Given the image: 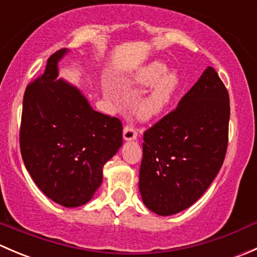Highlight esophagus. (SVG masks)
<instances>
[{
    "label": "esophagus",
    "mask_w": 257,
    "mask_h": 257,
    "mask_svg": "<svg viewBox=\"0 0 257 257\" xmlns=\"http://www.w3.org/2000/svg\"><path fill=\"white\" fill-rule=\"evenodd\" d=\"M123 137L125 141H134V139H137V137H138V131H137V128L133 124H126V125L124 126Z\"/></svg>",
    "instance_id": "esophagus-1"
}]
</instances>
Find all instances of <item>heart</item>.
Returning <instances> with one entry per match:
<instances>
[{
    "instance_id": "obj_1",
    "label": "heart",
    "mask_w": 257,
    "mask_h": 257,
    "mask_svg": "<svg viewBox=\"0 0 257 257\" xmlns=\"http://www.w3.org/2000/svg\"><path fill=\"white\" fill-rule=\"evenodd\" d=\"M165 72H167V68L164 64L155 62L142 69L134 79V82L142 85H153L158 83L155 85L154 90L137 104L136 113L139 119L147 120V119L159 115L172 100L177 90L179 80L177 74L174 73L167 74L162 79Z\"/></svg>"
}]
</instances>
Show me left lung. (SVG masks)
Listing matches in <instances>:
<instances>
[{
    "label": "left lung",
    "mask_w": 257,
    "mask_h": 257,
    "mask_svg": "<svg viewBox=\"0 0 257 257\" xmlns=\"http://www.w3.org/2000/svg\"><path fill=\"white\" fill-rule=\"evenodd\" d=\"M230 99L212 67L178 107L144 132L139 190L148 209L168 216L206 191L226 155Z\"/></svg>",
    "instance_id": "8db88e82"
}]
</instances>
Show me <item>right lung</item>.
<instances>
[{
	"instance_id": "obj_1",
	"label": "right lung",
	"mask_w": 257,
	"mask_h": 257,
	"mask_svg": "<svg viewBox=\"0 0 257 257\" xmlns=\"http://www.w3.org/2000/svg\"><path fill=\"white\" fill-rule=\"evenodd\" d=\"M66 49L47 59L45 73L28 83L23 95L20 148L36 185L54 203L76 208L99 188L103 165L123 144L115 116L95 112L77 88L57 78V62Z\"/></svg>"
}]
</instances>
